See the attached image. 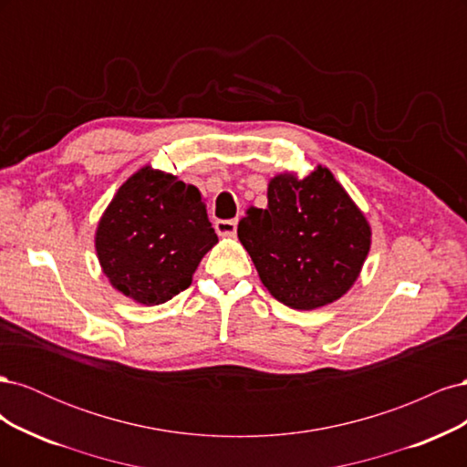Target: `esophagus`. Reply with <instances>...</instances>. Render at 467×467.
I'll use <instances>...</instances> for the list:
<instances>
[{"label": "esophagus", "instance_id": "obj_1", "mask_svg": "<svg viewBox=\"0 0 467 467\" xmlns=\"http://www.w3.org/2000/svg\"><path fill=\"white\" fill-rule=\"evenodd\" d=\"M216 232L220 235H235L237 220H218L216 222Z\"/></svg>", "mask_w": 467, "mask_h": 467}]
</instances>
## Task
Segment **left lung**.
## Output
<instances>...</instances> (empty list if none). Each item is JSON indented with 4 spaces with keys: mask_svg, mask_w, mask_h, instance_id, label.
<instances>
[{
    "mask_svg": "<svg viewBox=\"0 0 467 467\" xmlns=\"http://www.w3.org/2000/svg\"><path fill=\"white\" fill-rule=\"evenodd\" d=\"M266 208H249L237 237L278 302L316 309L341 298L360 275L372 230L327 167L271 179Z\"/></svg>",
    "mask_w": 467,
    "mask_h": 467,
    "instance_id": "left-lung-1",
    "label": "left lung"
}]
</instances>
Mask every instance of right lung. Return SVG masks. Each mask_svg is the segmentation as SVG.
I'll return each mask as SVG.
<instances>
[{
    "label": "right lung",
    "mask_w": 467,
    "mask_h": 467,
    "mask_svg": "<svg viewBox=\"0 0 467 467\" xmlns=\"http://www.w3.org/2000/svg\"><path fill=\"white\" fill-rule=\"evenodd\" d=\"M218 244L199 189L150 165L117 191L99 220L95 249L124 296L158 306L191 286L196 266Z\"/></svg>",
    "instance_id": "right-lung-1"
}]
</instances>
